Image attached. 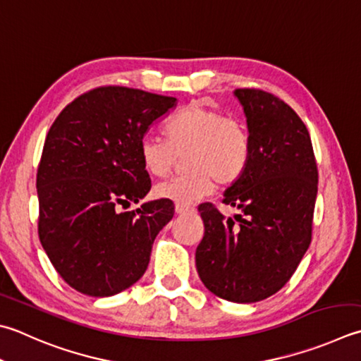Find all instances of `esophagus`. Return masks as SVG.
<instances>
[{
	"label": "esophagus",
	"instance_id": "1",
	"mask_svg": "<svg viewBox=\"0 0 361 361\" xmlns=\"http://www.w3.org/2000/svg\"><path fill=\"white\" fill-rule=\"evenodd\" d=\"M193 212H195V207L193 206H188V204L176 202V214L185 215V214H193Z\"/></svg>",
	"mask_w": 361,
	"mask_h": 361
}]
</instances>
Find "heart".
<instances>
[{
    "mask_svg": "<svg viewBox=\"0 0 361 361\" xmlns=\"http://www.w3.org/2000/svg\"><path fill=\"white\" fill-rule=\"evenodd\" d=\"M166 140L145 135L140 141V160L155 178L171 173L179 155H185L188 173L160 182L154 195L161 200L192 204L214 192L215 182L233 185L247 169L251 157L248 128L239 119L204 102L183 106L165 126Z\"/></svg>",
    "mask_w": 361,
    "mask_h": 361,
    "instance_id": "b5f03b06",
    "label": "heart"
}]
</instances>
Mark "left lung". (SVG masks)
<instances>
[{"instance_id": "left-lung-1", "label": "left lung", "mask_w": 361, "mask_h": 361, "mask_svg": "<svg viewBox=\"0 0 361 361\" xmlns=\"http://www.w3.org/2000/svg\"><path fill=\"white\" fill-rule=\"evenodd\" d=\"M234 94L247 116L251 157L223 202L242 214L235 224L212 202L201 204L196 270L216 297L253 303L280 290L307 253L319 173L308 128L288 104L255 87Z\"/></svg>"}]
</instances>
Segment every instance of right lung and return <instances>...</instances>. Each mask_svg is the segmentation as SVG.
I'll return each mask as SVG.
<instances>
[{"instance_id":"right-lung-1","label":"right lung","mask_w":361,"mask_h":361,"mask_svg":"<svg viewBox=\"0 0 361 361\" xmlns=\"http://www.w3.org/2000/svg\"><path fill=\"white\" fill-rule=\"evenodd\" d=\"M174 97L126 86L81 94L54 119L37 168L39 239L75 290L110 297L145 275L155 237L173 219L171 200L121 212L151 190L140 160L149 126Z\"/></svg>"}]
</instances>
